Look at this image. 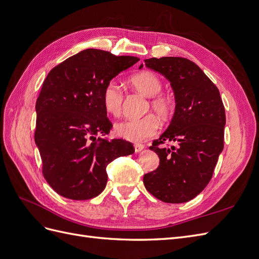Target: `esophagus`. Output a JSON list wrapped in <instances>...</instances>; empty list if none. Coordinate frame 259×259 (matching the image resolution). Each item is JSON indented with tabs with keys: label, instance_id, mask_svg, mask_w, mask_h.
Here are the masks:
<instances>
[{
	"label": "esophagus",
	"instance_id": "esophagus-1",
	"mask_svg": "<svg viewBox=\"0 0 259 259\" xmlns=\"http://www.w3.org/2000/svg\"><path fill=\"white\" fill-rule=\"evenodd\" d=\"M134 148H135V152H140L142 150H144L145 146L142 145V144H135Z\"/></svg>",
	"mask_w": 259,
	"mask_h": 259
}]
</instances>
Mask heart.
Masks as SVG:
<instances>
[{
	"mask_svg": "<svg viewBox=\"0 0 259 259\" xmlns=\"http://www.w3.org/2000/svg\"><path fill=\"white\" fill-rule=\"evenodd\" d=\"M131 85L146 97H153L150 101L152 111L160 119H166L171 111L169 99L159 95L162 91V83L155 74L151 72L138 73L130 79ZM103 105L108 113L120 114L123 105V91L115 81H109L103 90ZM159 122L152 114H147L138 119H124L114 124L116 136L130 142L139 143L156 134Z\"/></svg>",
	"mask_w": 259,
	"mask_h": 259,
	"instance_id": "1",
	"label": "heart"
}]
</instances>
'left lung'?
I'll list each match as a JSON object with an SVG mask.
<instances>
[{"label":"left lung","instance_id":"left-lung-1","mask_svg":"<svg viewBox=\"0 0 259 259\" xmlns=\"http://www.w3.org/2000/svg\"><path fill=\"white\" fill-rule=\"evenodd\" d=\"M145 64L170 82L176 106L169 126L150 147L159 155L160 165L145 174L144 185L163 202H188L209 183L224 149L226 114L221 94L187 58H150ZM165 141L178 146H161Z\"/></svg>","mask_w":259,"mask_h":259}]
</instances>
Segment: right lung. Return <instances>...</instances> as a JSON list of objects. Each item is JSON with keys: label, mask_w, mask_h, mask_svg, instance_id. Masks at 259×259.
<instances>
[{"label": "right lung", "mask_w": 259, "mask_h": 259, "mask_svg": "<svg viewBox=\"0 0 259 259\" xmlns=\"http://www.w3.org/2000/svg\"><path fill=\"white\" fill-rule=\"evenodd\" d=\"M139 60L89 49L69 57L46 76L35 104L34 140L46 182L61 197L89 200L107 185V165L133 154L123 139H101L112 124L103 105V90Z\"/></svg>", "instance_id": "1"}]
</instances>
